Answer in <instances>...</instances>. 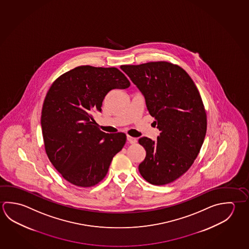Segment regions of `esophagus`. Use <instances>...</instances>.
Here are the masks:
<instances>
[{"mask_svg": "<svg viewBox=\"0 0 249 249\" xmlns=\"http://www.w3.org/2000/svg\"><path fill=\"white\" fill-rule=\"evenodd\" d=\"M126 140H127V142L131 144H134L137 142V139L135 138V137H132L130 135H126Z\"/></svg>", "mask_w": 249, "mask_h": 249, "instance_id": "1", "label": "esophagus"}]
</instances>
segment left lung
I'll return each instance as SVG.
<instances>
[{"mask_svg": "<svg viewBox=\"0 0 249 249\" xmlns=\"http://www.w3.org/2000/svg\"><path fill=\"white\" fill-rule=\"evenodd\" d=\"M142 93L160 135L140 138L146 157L140 174L154 185L179 178L194 162L206 134V114L192 78L180 66L165 61L122 66Z\"/></svg>", "mask_w": 249, "mask_h": 249, "instance_id": "1", "label": "left lung"}]
</instances>
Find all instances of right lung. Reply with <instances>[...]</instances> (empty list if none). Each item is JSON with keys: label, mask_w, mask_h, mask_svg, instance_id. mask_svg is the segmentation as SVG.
<instances>
[{"label": "right lung", "mask_w": 249, "mask_h": 249, "mask_svg": "<svg viewBox=\"0 0 249 249\" xmlns=\"http://www.w3.org/2000/svg\"><path fill=\"white\" fill-rule=\"evenodd\" d=\"M129 86L115 67L81 66L61 75L49 89L41 115L44 148L69 183L91 187L105 178L126 137L124 133L100 130L92 113L101 112L107 92Z\"/></svg>", "instance_id": "1"}]
</instances>
